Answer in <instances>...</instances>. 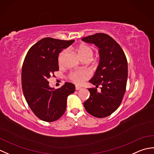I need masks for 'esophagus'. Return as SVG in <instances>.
<instances>
[{
    "mask_svg": "<svg viewBox=\"0 0 154 154\" xmlns=\"http://www.w3.org/2000/svg\"><path fill=\"white\" fill-rule=\"evenodd\" d=\"M81 89H82V88H81V87H79V86H78V85H76L75 86V89H76L77 91H78V90H81Z\"/></svg>",
    "mask_w": 154,
    "mask_h": 154,
    "instance_id": "1",
    "label": "esophagus"
}]
</instances>
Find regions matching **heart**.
<instances>
[{
    "mask_svg": "<svg viewBox=\"0 0 154 154\" xmlns=\"http://www.w3.org/2000/svg\"><path fill=\"white\" fill-rule=\"evenodd\" d=\"M76 50L81 59L85 57L91 58L93 54V48L90 45L87 44H81L78 45L76 48ZM65 52V51H63L60 54V56H59V63H61V59L64 55ZM89 72L84 70L73 71L70 74V79L77 84L83 83L85 81L89 78Z\"/></svg>",
    "mask_w": 154,
    "mask_h": 154,
    "instance_id": "heart-1",
    "label": "heart"
}]
</instances>
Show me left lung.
Returning a JSON list of instances; mask_svg holds the SVG:
<instances>
[{
	"instance_id": "1",
	"label": "left lung",
	"mask_w": 154,
	"mask_h": 154,
	"mask_svg": "<svg viewBox=\"0 0 154 154\" xmlns=\"http://www.w3.org/2000/svg\"><path fill=\"white\" fill-rule=\"evenodd\" d=\"M83 42L99 48L100 61L89 82L100 91L89 88L90 97L84 103L88 113L97 118L110 115L120 105L125 93L128 78V62L120 45L106 34L97 33L82 38Z\"/></svg>"
}]
</instances>
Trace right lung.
<instances>
[{
  "instance_id": "right-lung-1",
  "label": "right lung",
  "mask_w": 154,
  "mask_h": 154,
  "mask_svg": "<svg viewBox=\"0 0 154 154\" xmlns=\"http://www.w3.org/2000/svg\"><path fill=\"white\" fill-rule=\"evenodd\" d=\"M75 40L42 39L29 50L22 69V87L26 100L35 115L45 122H54L64 114L67 99L75 92L71 83L54 89L48 79L59 70V54Z\"/></svg>"
}]
</instances>
